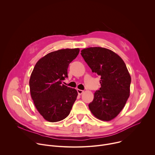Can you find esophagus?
I'll use <instances>...</instances> for the list:
<instances>
[{"mask_svg":"<svg viewBox=\"0 0 155 155\" xmlns=\"http://www.w3.org/2000/svg\"><path fill=\"white\" fill-rule=\"evenodd\" d=\"M77 92H78V94L79 95H81L82 93H83V90H79V89H78L77 90Z\"/></svg>","mask_w":155,"mask_h":155,"instance_id":"34e87169","label":"esophagus"}]
</instances>
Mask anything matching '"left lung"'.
Listing matches in <instances>:
<instances>
[{"mask_svg": "<svg viewBox=\"0 0 155 155\" xmlns=\"http://www.w3.org/2000/svg\"><path fill=\"white\" fill-rule=\"evenodd\" d=\"M81 52L92 72L101 77V87L88 107L96 118L109 121L120 113L130 96V74L121 58L112 50L90 47Z\"/></svg>", "mask_w": 155, "mask_h": 155, "instance_id": "1", "label": "left lung"}]
</instances>
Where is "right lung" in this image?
<instances>
[{"label": "right lung", "instance_id": "1", "mask_svg": "<svg viewBox=\"0 0 155 155\" xmlns=\"http://www.w3.org/2000/svg\"><path fill=\"white\" fill-rule=\"evenodd\" d=\"M79 51V48H66L51 52L37 61L32 72L31 97L39 114L49 122L65 118L76 101L77 91L62 81L68 77L69 65Z\"/></svg>", "mask_w": 155, "mask_h": 155}]
</instances>
